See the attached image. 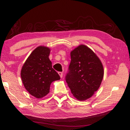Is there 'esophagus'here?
I'll return each mask as SVG.
<instances>
[{"label": "esophagus", "instance_id": "obj_1", "mask_svg": "<svg viewBox=\"0 0 130 130\" xmlns=\"http://www.w3.org/2000/svg\"><path fill=\"white\" fill-rule=\"evenodd\" d=\"M58 74H59V75H60L61 78L62 77V76H63V73H62V72H58Z\"/></svg>", "mask_w": 130, "mask_h": 130}]
</instances>
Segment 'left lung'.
<instances>
[{
    "label": "left lung",
    "mask_w": 130,
    "mask_h": 130,
    "mask_svg": "<svg viewBox=\"0 0 130 130\" xmlns=\"http://www.w3.org/2000/svg\"><path fill=\"white\" fill-rule=\"evenodd\" d=\"M70 57L66 81L74 98L84 101L99 88L104 76L103 66L97 55L84 45L72 50Z\"/></svg>",
    "instance_id": "8db88e82"
}]
</instances>
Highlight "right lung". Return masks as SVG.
I'll use <instances>...</instances> for the list:
<instances>
[{"label":"right lung","mask_w":130,"mask_h":130,"mask_svg":"<svg viewBox=\"0 0 130 130\" xmlns=\"http://www.w3.org/2000/svg\"><path fill=\"white\" fill-rule=\"evenodd\" d=\"M50 53L49 47H37L30 54L21 69L24 87L31 95L37 99L47 95L53 81L60 79L59 74L52 68L49 58Z\"/></svg>","instance_id":"1"}]
</instances>
